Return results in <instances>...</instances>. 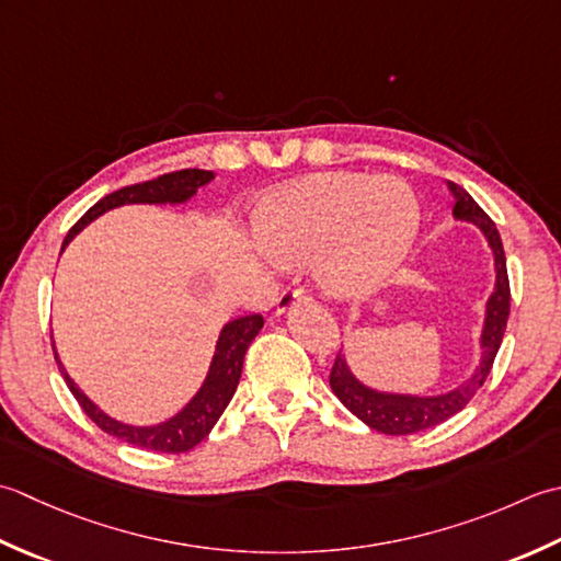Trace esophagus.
I'll list each match as a JSON object with an SVG mask.
<instances>
[{"mask_svg":"<svg viewBox=\"0 0 561 561\" xmlns=\"http://www.w3.org/2000/svg\"><path fill=\"white\" fill-rule=\"evenodd\" d=\"M307 300V293L302 288H285L276 302V314H288L295 305Z\"/></svg>","mask_w":561,"mask_h":561,"instance_id":"34e87169","label":"esophagus"}]
</instances>
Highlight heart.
I'll return each instance as SVG.
<instances>
[{
	"instance_id": "obj_1",
	"label": "heart",
	"mask_w": 561,
	"mask_h": 561,
	"mask_svg": "<svg viewBox=\"0 0 561 561\" xmlns=\"http://www.w3.org/2000/svg\"><path fill=\"white\" fill-rule=\"evenodd\" d=\"M421 210L397 176L324 174L261 198L254 232L280 261L319 251L317 276L331 295L358 297L380 288L409 254Z\"/></svg>"
}]
</instances>
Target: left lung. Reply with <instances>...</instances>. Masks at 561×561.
I'll list each match as a JSON object with an SVG mask.
<instances>
[{"label":"left lung","instance_id":"obj_1","mask_svg":"<svg viewBox=\"0 0 561 561\" xmlns=\"http://www.w3.org/2000/svg\"><path fill=\"white\" fill-rule=\"evenodd\" d=\"M448 191L455 201L453 217L460 222L474 225L479 232L484 234L486 244L494 256V290L486 297L484 305V322L479 331V360L474 370L465 377L460 385L450 387L448 392L438 394H409V392H390L377 390V387L363 382L360 377L351 370L344 353L339 351L334 360V368L329 375L331 392L339 397L353 416H358L365 426L373 431L387 433V436H409V433H419L443 424L457 411H462L470 399L477 394L479 387L484 385L486 375L491 373V365L501 346L506 331V319L511 310V288H508V273H506V254L504 244L496 225L491 217L479 208L477 201L467 193L462 186L448 181Z\"/></svg>","mask_w":561,"mask_h":561}]
</instances>
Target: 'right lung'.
Here are the masks:
<instances>
[{"label": "right lung", "mask_w": 561, "mask_h": 561, "mask_svg": "<svg viewBox=\"0 0 561 561\" xmlns=\"http://www.w3.org/2000/svg\"><path fill=\"white\" fill-rule=\"evenodd\" d=\"M213 179H215L213 171L184 169V171H174V174H164L159 179L145 181V184L125 186L116 193H111V196L101 198L94 208H89L82 220L67 232L62 251L79 232L84 230L87 225H91L96 217H101L113 208H121V205H181L196 196L198 188L210 184ZM261 327H264V317L261 314L237 317L232 322H227L220 329V336L215 341L210 368L205 373V380L201 382L198 392L193 394L174 416L159 421V424H152V426L123 424V421L108 416L104 409H99L94 402H91V399L82 392V387H79L70 377V373L65 370V365L55 351V344H53V351H55L57 365H60L65 382L70 387V392L75 394L79 407L87 411V416L94 421L101 431H106L108 436H116L145 450L186 453L191 448H196V445L208 436L213 426L217 424V419L222 416V411L227 409V404H230V399L239 385V377H242L244 353L251 341L256 339Z\"/></svg>", "instance_id": "add662e5"}]
</instances>
